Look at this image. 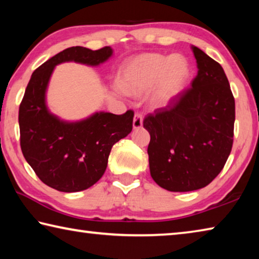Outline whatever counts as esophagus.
Instances as JSON below:
<instances>
[{
    "mask_svg": "<svg viewBox=\"0 0 259 259\" xmlns=\"http://www.w3.org/2000/svg\"><path fill=\"white\" fill-rule=\"evenodd\" d=\"M133 124H134V129L142 128V125H143V115H142V114H139V113L135 114Z\"/></svg>",
    "mask_w": 259,
    "mask_h": 259,
    "instance_id": "34e87169",
    "label": "esophagus"
}]
</instances>
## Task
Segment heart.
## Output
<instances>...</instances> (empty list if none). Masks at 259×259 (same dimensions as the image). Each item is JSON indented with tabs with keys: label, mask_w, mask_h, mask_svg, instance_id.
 Listing matches in <instances>:
<instances>
[{
	"label": "heart",
	"mask_w": 259,
	"mask_h": 259,
	"mask_svg": "<svg viewBox=\"0 0 259 259\" xmlns=\"http://www.w3.org/2000/svg\"><path fill=\"white\" fill-rule=\"evenodd\" d=\"M187 75L188 65L184 57L148 54L129 64L120 82L122 89L133 96H142L154 89L152 103L164 105L181 93Z\"/></svg>",
	"instance_id": "obj_1"
}]
</instances>
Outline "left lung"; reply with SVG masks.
<instances>
[{"instance_id":"obj_1","label":"left lung","mask_w":259,"mask_h":259,"mask_svg":"<svg viewBox=\"0 0 259 259\" xmlns=\"http://www.w3.org/2000/svg\"><path fill=\"white\" fill-rule=\"evenodd\" d=\"M192 50L198 74L191 87L143 122L151 135V176L171 192L207 186L224 168L233 145L235 102L224 69L199 48Z\"/></svg>"}]
</instances>
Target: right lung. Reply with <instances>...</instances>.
Listing matches in <instances>:
<instances>
[{"instance_id":"1","label":"right lung","mask_w":259,"mask_h":259,"mask_svg":"<svg viewBox=\"0 0 259 259\" xmlns=\"http://www.w3.org/2000/svg\"><path fill=\"white\" fill-rule=\"evenodd\" d=\"M112 54L111 47L67 48L35 69L26 88L18 116L21 152L36 176L57 191H83L102 178L113 145L133 130L134 111L100 112L74 123L60 121L46 105L52 71L64 61L97 66Z\"/></svg>"}]
</instances>
